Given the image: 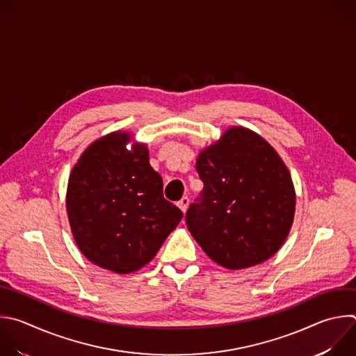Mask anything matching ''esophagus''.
Returning <instances> with one entry per match:
<instances>
[{"label": "esophagus", "instance_id": "obj_1", "mask_svg": "<svg viewBox=\"0 0 356 356\" xmlns=\"http://www.w3.org/2000/svg\"><path fill=\"white\" fill-rule=\"evenodd\" d=\"M188 204H190V198L187 197V195H184L179 202H177V205H179V208L183 211V212H186L187 211V208H188Z\"/></svg>", "mask_w": 356, "mask_h": 356}]
</instances>
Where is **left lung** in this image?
<instances>
[{
    "instance_id": "8db88e82",
    "label": "left lung",
    "mask_w": 356,
    "mask_h": 356,
    "mask_svg": "<svg viewBox=\"0 0 356 356\" xmlns=\"http://www.w3.org/2000/svg\"><path fill=\"white\" fill-rule=\"evenodd\" d=\"M195 169L204 188L186 223L207 256L229 270L273 257L289 233L296 201L275 149L256 133L232 127L201 151Z\"/></svg>"
}]
</instances>
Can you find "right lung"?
Here are the masks:
<instances>
[{
  "label": "right lung",
  "instance_id": "add662e5",
  "mask_svg": "<svg viewBox=\"0 0 356 356\" xmlns=\"http://www.w3.org/2000/svg\"><path fill=\"white\" fill-rule=\"evenodd\" d=\"M127 133H111L88 147L74 166L67 212L82 254L96 266L129 274L148 264L183 212L163 197L147 145L127 149Z\"/></svg>",
  "mask_w": 356,
  "mask_h": 356
}]
</instances>
